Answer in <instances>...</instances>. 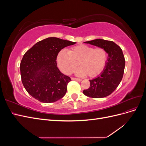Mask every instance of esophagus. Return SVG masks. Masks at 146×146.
<instances>
[{
  "mask_svg": "<svg viewBox=\"0 0 146 146\" xmlns=\"http://www.w3.org/2000/svg\"><path fill=\"white\" fill-rule=\"evenodd\" d=\"M71 80H76V81H78V82H80V81L82 80L81 78H74V77H72L71 78Z\"/></svg>",
  "mask_w": 146,
  "mask_h": 146,
  "instance_id": "obj_1",
  "label": "esophagus"
}]
</instances>
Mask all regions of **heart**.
Here are the masks:
<instances>
[{"instance_id":"b5f03b06","label":"heart","mask_w":146,"mask_h":146,"mask_svg":"<svg viewBox=\"0 0 146 146\" xmlns=\"http://www.w3.org/2000/svg\"><path fill=\"white\" fill-rule=\"evenodd\" d=\"M108 58L105 48H94L85 44L72 47L67 52L62 50L56 56V63L61 71L64 74H71L77 66L75 73L78 76L94 77L104 69Z\"/></svg>"}]
</instances>
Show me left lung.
Here are the masks:
<instances>
[{"mask_svg":"<svg viewBox=\"0 0 146 146\" xmlns=\"http://www.w3.org/2000/svg\"><path fill=\"white\" fill-rule=\"evenodd\" d=\"M86 43L102 47L108 54V61L103 72L90 80V86L83 91L92 98H102L111 94L121 82L125 68V58L122 50L111 41L96 39Z\"/></svg>","mask_w":146,"mask_h":146,"instance_id":"1","label":"left lung"}]
</instances>
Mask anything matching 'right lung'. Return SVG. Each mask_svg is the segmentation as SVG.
I'll return each instance as SVG.
<instances>
[{
  "label": "right lung",
  "instance_id": "add662e5",
  "mask_svg": "<svg viewBox=\"0 0 146 146\" xmlns=\"http://www.w3.org/2000/svg\"><path fill=\"white\" fill-rule=\"evenodd\" d=\"M74 44L58 38H47L25 53L20 64L21 80L33 98L43 103H52L65 95L71 79L57 68L56 56L62 48Z\"/></svg>",
  "mask_w": 146,
  "mask_h": 146
}]
</instances>
